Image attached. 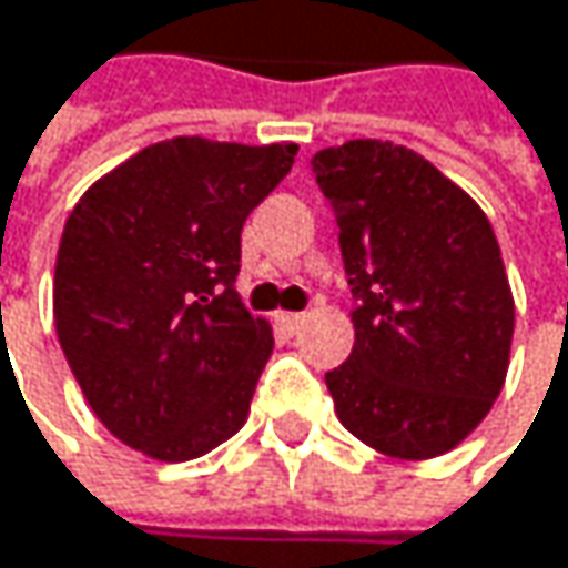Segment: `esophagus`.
<instances>
[{
    "label": "esophagus",
    "mask_w": 568,
    "mask_h": 568,
    "mask_svg": "<svg viewBox=\"0 0 568 568\" xmlns=\"http://www.w3.org/2000/svg\"><path fill=\"white\" fill-rule=\"evenodd\" d=\"M276 322H280L285 332L292 335V332L305 322V312H280V315H276Z\"/></svg>",
    "instance_id": "1"
}]
</instances>
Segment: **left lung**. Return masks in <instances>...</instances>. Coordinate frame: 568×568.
<instances>
[{
	"label": "left lung",
	"instance_id": "8db88e82",
	"mask_svg": "<svg viewBox=\"0 0 568 568\" xmlns=\"http://www.w3.org/2000/svg\"><path fill=\"white\" fill-rule=\"evenodd\" d=\"M312 173L355 298V348L325 375L335 414L388 457L447 454L507 378L513 295L494 226L460 186L392 141L318 151Z\"/></svg>",
	"mask_w": 568,
	"mask_h": 568
}]
</instances>
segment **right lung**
<instances>
[{
	"label": "right lung",
	"mask_w": 568,
	"mask_h": 568,
	"mask_svg": "<svg viewBox=\"0 0 568 568\" xmlns=\"http://www.w3.org/2000/svg\"><path fill=\"white\" fill-rule=\"evenodd\" d=\"M295 144L173 138L98 180L55 263V328L98 420L158 460L240 430L273 332L236 295L246 216L292 171Z\"/></svg>",
	"instance_id": "right-lung-1"
}]
</instances>
